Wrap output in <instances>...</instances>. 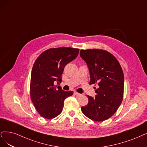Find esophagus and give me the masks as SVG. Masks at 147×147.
Listing matches in <instances>:
<instances>
[{
	"mask_svg": "<svg viewBox=\"0 0 147 147\" xmlns=\"http://www.w3.org/2000/svg\"><path fill=\"white\" fill-rule=\"evenodd\" d=\"M74 94H75L76 96H82V94L79 93H78V92H74Z\"/></svg>",
	"mask_w": 147,
	"mask_h": 147,
	"instance_id": "1",
	"label": "esophagus"
}]
</instances>
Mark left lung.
Masks as SVG:
<instances>
[{
  "instance_id": "8db88e82",
  "label": "left lung",
  "mask_w": 147,
  "mask_h": 147,
  "mask_svg": "<svg viewBox=\"0 0 147 147\" xmlns=\"http://www.w3.org/2000/svg\"><path fill=\"white\" fill-rule=\"evenodd\" d=\"M80 56L87 64L90 74V85L96 84V94L87 95L88 102L81 107L84 114L92 120L102 121L111 117L123 101L124 74L120 63L112 54L102 49H81Z\"/></svg>"
}]
</instances>
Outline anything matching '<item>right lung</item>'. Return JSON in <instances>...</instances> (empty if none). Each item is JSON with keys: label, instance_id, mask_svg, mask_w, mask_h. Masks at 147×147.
Listing matches in <instances>:
<instances>
[{"label": "right lung", "instance_id": "add662e5", "mask_svg": "<svg viewBox=\"0 0 147 147\" xmlns=\"http://www.w3.org/2000/svg\"><path fill=\"white\" fill-rule=\"evenodd\" d=\"M79 49L61 47L51 48L36 59L31 73V100L40 115L46 119L54 118L62 112L65 99L73 92L56 88L55 82L61 81L64 68L78 55Z\"/></svg>", "mask_w": 147, "mask_h": 147}]
</instances>
